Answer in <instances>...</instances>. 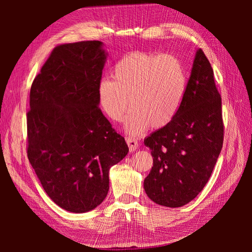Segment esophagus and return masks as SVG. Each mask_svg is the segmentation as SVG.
Listing matches in <instances>:
<instances>
[{
  "label": "esophagus",
  "instance_id": "obj_1",
  "mask_svg": "<svg viewBox=\"0 0 252 252\" xmlns=\"http://www.w3.org/2000/svg\"><path fill=\"white\" fill-rule=\"evenodd\" d=\"M126 142H127V145H128L130 152H133L134 150L139 148V143L136 140H134L132 138H126Z\"/></svg>",
  "mask_w": 252,
  "mask_h": 252
}]
</instances>
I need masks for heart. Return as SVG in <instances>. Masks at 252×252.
Here are the masks:
<instances>
[{"instance_id": "b5f03b06", "label": "heart", "mask_w": 252, "mask_h": 252, "mask_svg": "<svg viewBox=\"0 0 252 252\" xmlns=\"http://www.w3.org/2000/svg\"><path fill=\"white\" fill-rule=\"evenodd\" d=\"M113 80L98 83L101 107L110 120L121 122L129 104L132 110L125 120L127 133L139 135L162 128L175 118L184 101L187 75L174 56L134 51L114 65Z\"/></svg>"}]
</instances>
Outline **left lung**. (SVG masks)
Listing matches in <instances>:
<instances>
[{
	"mask_svg": "<svg viewBox=\"0 0 252 252\" xmlns=\"http://www.w3.org/2000/svg\"><path fill=\"white\" fill-rule=\"evenodd\" d=\"M223 135L222 100L209 61L197 49L180 111L144 140L154 158L144 180L149 199L170 208L192 201L215 168Z\"/></svg>",
	"mask_w": 252,
	"mask_h": 252,
	"instance_id": "1",
	"label": "left lung"
}]
</instances>
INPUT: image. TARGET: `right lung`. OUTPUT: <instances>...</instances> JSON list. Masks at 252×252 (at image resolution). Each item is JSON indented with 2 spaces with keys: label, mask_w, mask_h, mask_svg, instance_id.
Returning a JSON list of instances; mask_svg holds the SVG:
<instances>
[{
  "label": "right lung",
  "mask_w": 252,
  "mask_h": 252,
  "mask_svg": "<svg viewBox=\"0 0 252 252\" xmlns=\"http://www.w3.org/2000/svg\"><path fill=\"white\" fill-rule=\"evenodd\" d=\"M107 57L100 41L60 45L30 89L28 159L50 199L74 213L105 200L110 167L129 150L98 108Z\"/></svg>",
  "instance_id": "1"
}]
</instances>
